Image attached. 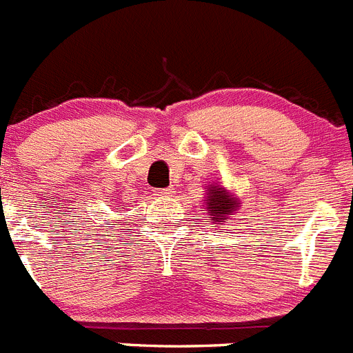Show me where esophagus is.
<instances>
[{"instance_id":"obj_1","label":"esophagus","mask_w":353,"mask_h":353,"mask_svg":"<svg viewBox=\"0 0 353 353\" xmlns=\"http://www.w3.org/2000/svg\"><path fill=\"white\" fill-rule=\"evenodd\" d=\"M173 194V189H155V196L170 198Z\"/></svg>"}]
</instances>
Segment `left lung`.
Returning <instances> with one entry per match:
<instances>
[{"label":"left lung","instance_id":"left-lung-1","mask_svg":"<svg viewBox=\"0 0 353 353\" xmlns=\"http://www.w3.org/2000/svg\"><path fill=\"white\" fill-rule=\"evenodd\" d=\"M203 203L214 225H223L227 219L234 218V214L241 209V200L236 192H230L227 188L214 182L207 185V196Z\"/></svg>","mask_w":353,"mask_h":353}]
</instances>
